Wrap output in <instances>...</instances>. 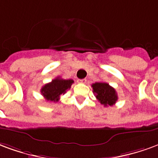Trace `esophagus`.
I'll use <instances>...</instances> for the list:
<instances>
[{"label":"esophagus","instance_id":"1","mask_svg":"<svg viewBox=\"0 0 158 158\" xmlns=\"http://www.w3.org/2000/svg\"><path fill=\"white\" fill-rule=\"evenodd\" d=\"M86 81H87V79H81V80H78V82H80V83H86Z\"/></svg>","mask_w":158,"mask_h":158}]
</instances>
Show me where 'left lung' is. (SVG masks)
Listing matches in <instances>:
<instances>
[{
    "mask_svg": "<svg viewBox=\"0 0 158 158\" xmlns=\"http://www.w3.org/2000/svg\"><path fill=\"white\" fill-rule=\"evenodd\" d=\"M92 87L96 98L104 107L115 104L118 100V95L114 87L106 82H95L92 85Z\"/></svg>",
    "mask_w": 158,
    "mask_h": 158,
    "instance_id": "obj_1",
    "label": "left lung"
}]
</instances>
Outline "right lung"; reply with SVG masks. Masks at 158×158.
I'll list each match as a JSON object with an SVG mask.
<instances>
[{"label":"right lung","mask_w":158,"mask_h":158,"mask_svg":"<svg viewBox=\"0 0 158 158\" xmlns=\"http://www.w3.org/2000/svg\"><path fill=\"white\" fill-rule=\"evenodd\" d=\"M73 82L74 81L71 79L65 80L60 77H56L41 88V93L47 101L56 103L60 100V96L65 94L66 91L71 88Z\"/></svg>","instance_id":"obj_1"}]
</instances>
